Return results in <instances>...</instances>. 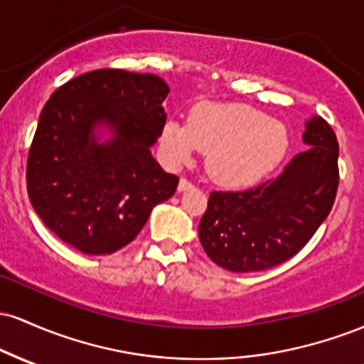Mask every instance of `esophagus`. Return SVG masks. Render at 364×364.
I'll list each match as a JSON object with an SVG mask.
<instances>
[{
	"label": "esophagus",
	"instance_id": "esophagus-1",
	"mask_svg": "<svg viewBox=\"0 0 364 364\" xmlns=\"http://www.w3.org/2000/svg\"><path fill=\"white\" fill-rule=\"evenodd\" d=\"M191 188H193V185H191V183L188 181V179H185V178L179 179V183H178V191H179V193H181V191L191 190Z\"/></svg>",
	"mask_w": 364,
	"mask_h": 364
}]
</instances>
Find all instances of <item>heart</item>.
<instances>
[{"instance_id": "obj_1", "label": "heart", "mask_w": 364, "mask_h": 364, "mask_svg": "<svg viewBox=\"0 0 364 364\" xmlns=\"http://www.w3.org/2000/svg\"><path fill=\"white\" fill-rule=\"evenodd\" d=\"M286 149L282 124L245 104H198L188 123L168 119L161 132V150L169 166L186 164L196 150L208 152V173L229 188L260 181L277 168Z\"/></svg>"}]
</instances>
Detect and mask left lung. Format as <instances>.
Segmentation results:
<instances>
[{
    "instance_id": "left-lung-1",
    "label": "left lung",
    "mask_w": 364,
    "mask_h": 364,
    "mask_svg": "<svg viewBox=\"0 0 364 364\" xmlns=\"http://www.w3.org/2000/svg\"><path fill=\"white\" fill-rule=\"evenodd\" d=\"M306 150L274 181L245 191H212L198 225L210 260L231 272H258L289 260L333 205L339 185V144L320 116L306 119Z\"/></svg>"
}]
</instances>
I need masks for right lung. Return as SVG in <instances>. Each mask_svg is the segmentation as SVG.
<instances>
[{
	"mask_svg": "<svg viewBox=\"0 0 364 364\" xmlns=\"http://www.w3.org/2000/svg\"><path fill=\"white\" fill-rule=\"evenodd\" d=\"M169 87L157 75L95 70L46 102L27 162L36 214L87 255L132 243L179 179L152 157Z\"/></svg>",
	"mask_w": 364,
	"mask_h": 364,
	"instance_id": "1",
	"label": "right lung"
}]
</instances>
